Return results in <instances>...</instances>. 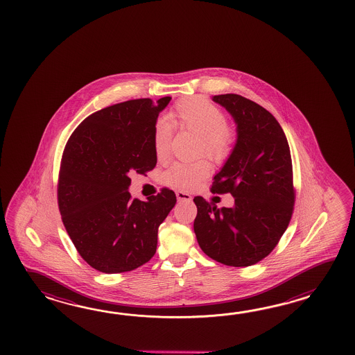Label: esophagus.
Returning <instances> with one entry per match:
<instances>
[{"label": "esophagus", "instance_id": "obj_1", "mask_svg": "<svg viewBox=\"0 0 355 355\" xmlns=\"http://www.w3.org/2000/svg\"><path fill=\"white\" fill-rule=\"evenodd\" d=\"M176 198L179 202H190L191 200V196H189L188 193L181 191V190L176 191Z\"/></svg>", "mask_w": 355, "mask_h": 355}]
</instances>
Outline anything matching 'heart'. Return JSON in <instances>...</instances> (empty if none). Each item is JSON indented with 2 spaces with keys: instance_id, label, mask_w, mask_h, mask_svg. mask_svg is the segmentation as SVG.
I'll return each mask as SVG.
<instances>
[{
  "instance_id": "1",
  "label": "heart",
  "mask_w": 355,
  "mask_h": 355,
  "mask_svg": "<svg viewBox=\"0 0 355 355\" xmlns=\"http://www.w3.org/2000/svg\"><path fill=\"white\" fill-rule=\"evenodd\" d=\"M171 124L200 137L202 148L207 156L220 162L226 159L234 148V133L226 124V116L218 106L202 98H189L180 101L170 114ZM171 144V127L159 119L153 128V148L157 159H166ZM211 171L207 161L175 162L164 174V181L182 190L196 188Z\"/></svg>"
}]
</instances>
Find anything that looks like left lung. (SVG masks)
Segmentation results:
<instances>
[{
	"mask_svg": "<svg viewBox=\"0 0 355 355\" xmlns=\"http://www.w3.org/2000/svg\"><path fill=\"white\" fill-rule=\"evenodd\" d=\"M236 124V144L213 178V193H231L232 208L196 196L194 232L208 257L230 266H250L268 257L286 232L295 190L287 137L263 106L236 94L216 95Z\"/></svg>",
	"mask_w": 355,
	"mask_h": 355,
	"instance_id": "obj_1",
	"label": "left lung"
}]
</instances>
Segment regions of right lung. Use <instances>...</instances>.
Instances as JSON below:
<instances>
[{
	"instance_id": "add662e5",
	"label": "right lung",
	"mask_w": 355,
	"mask_h": 355,
	"mask_svg": "<svg viewBox=\"0 0 355 355\" xmlns=\"http://www.w3.org/2000/svg\"><path fill=\"white\" fill-rule=\"evenodd\" d=\"M171 98L129 100L91 114L69 137L58 182L63 225L87 264L106 274L135 270L157 249L173 190L130 199L129 175L157 164L153 128Z\"/></svg>"
}]
</instances>
